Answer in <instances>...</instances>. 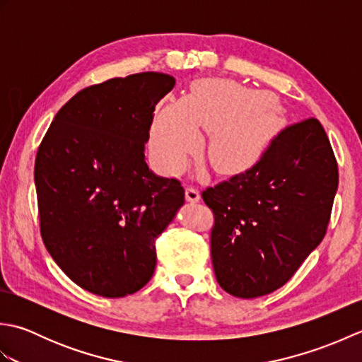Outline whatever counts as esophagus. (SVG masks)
Masks as SVG:
<instances>
[{"mask_svg":"<svg viewBox=\"0 0 362 362\" xmlns=\"http://www.w3.org/2000/svg\"><path fill=\"white\" fill-rule=\"evenodd\" d=\"M185 197H187V201L191 202V204H196V202L201 201V194H199V191L193 187H187Z\"/></svg>","mask_w":362,"mask_h":362,"instance_id":"obj_1","label":"esophagus"}]
</instances>
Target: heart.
<instances>
[{
	"mask_svg": "<svg viewBox=\"0 0 362 362\" xmlns=\"http://www.w3.org/2000/svg\"><path fill=\"white\" fill-rule=\"evenodd\" d=\"M284 122L283 107L266 91L227 79H202L183 101L160 107L151 127V152L166 173L180 171L201 144L202 127L211 132L213 168L221 174H240L258 163Z\"/></svg>",
	"mask_w": 362,
	"mask_h": 362,
	"instance_id": "obj_1",
	"label": "heart"
}]
</instances>
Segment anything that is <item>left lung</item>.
<instances>
[{"mask_svg": "<svg viewBox=\"0 0 362 362\" xmlns=\"http://www.w3.org/2000/svg\"><path fill=\"white\" fill-rule=\"evenodd\" d=\"M337 182L332 144L310 118L284 129L249 171L206 188L221 288L240 298L281 288L324 240Z\"/></svg>", "mask_w": 362, "mask_h": 362, "instance_id": "8db88e82", "label": "left lung"}]
</instances>
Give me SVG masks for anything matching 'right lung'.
<instances>
[{
    "instance_id": "add662e5",
    "label": "right lung",
    "mask_w": 362,
    "mask_h": 362,
    "mask_svg": "<svg viewBox=\"0 0 362 362\" xmlns=\"http://www.w3.org/2000/svg\"><path fill=\"white\" fill-rule=\"evenodd\" d=\"M175 86L136 73L81 90L54 117L35 157L43 243L88 292L118 298L156 271V238L185 204L180 182L144 158L156 105Z\"/></svg>"
}]
</instances>
